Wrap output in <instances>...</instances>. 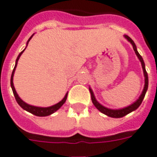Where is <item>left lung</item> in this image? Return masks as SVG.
<instances>
[{
	"instance_id": "left-lung-1",
	"label": "left lung",
	"mask_w": 157,
	"mask_h": 157,
	"mask_svg": "<svg viewBox=\"0 0 157 157\" xmlns=\"http://www.w3.org/2000/svg\"><path fill=\"white\" fill-rule=\"evenodd\" d=\"M125 38L127 39V40H128L129 42L132 43L135 53H136V55L137 56V57L139 58L140 63H141L142 69H143L144 76H145V86H144V89L143 90H142V93H141V95L140 96V97L138 98L136 101H135L133 104L130 105L129 106H126V107L122 108V109H118V110H112V109H109V108H106L105 107V106H103L102 105H101L99 102L96 100V97L94 96V93L93 91H92V90H91L90 88H89V90H90V96H91V101H92V103L94 104V105H95L101 112H102L103 114L106 115V116H108V117H113V118H120V117H125V116H126V115L129 114V113H131L132 111L136 110V109L140 106L142 101H143L144 97H145V95H146V92H147V88H148V75H147V71H146V68H145V63H144L143 59L141 57V56L139 54V52H137V50H136V44L134 43V41L132 40V38L129 37L128 36H126V35H125Z\"/></svg>"
}]
</instances>
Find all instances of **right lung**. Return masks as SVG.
<instances>
[{
  "label": "right lung",
  "instance_id": "right-lung-1",
  "mask_svg": "<svg viewBox=\"0 0 157 157\" xmlns=\"http://www.w3.org/2000/svg\"><path fill=\"white\" fill-rule=\"evenodd\" d=\"M33 36V35L31 36L30 38H29L28 41L26 43V46L28 45V42L30 41V40L31 39V37ZM25 49L23 50L22 52H21L19 54V56H17V61H16V65H15V67H14L13 71H12V74H11V77H10V86H11V89H12V91H13L14 96H15V98L17 100V103L19 104V105L21 108H23L24 110H25L26 111H28L31 114L35 115V116H37V117H46V116H50V115H52V113H54L55 111H56L58 109H60L61 106L63 105L64 103L66 102L67 98V94H66V96L64 97L63 99L61 100V101L58 102L57 104H56L54 105H52V106H49V107H38V106H34V105H31L27 104V103H25L22 101V100L18 96V94L17 93V91L15 90V87H14V85H13V75L14 73H15V70H16V67L17 66V62H18V60H19L20 56H21L23 52H24Z\"/></svg>",
  "mask_w": 157,
  "mask_h": 157
}]
</instances>
